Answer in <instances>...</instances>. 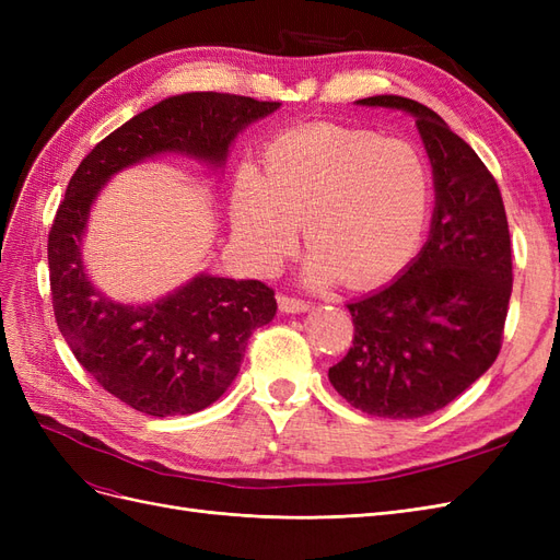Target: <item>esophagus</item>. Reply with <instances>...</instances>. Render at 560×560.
I'll return each instance as SVG.
<instances>
[{
	"label": "esophagus",
	"instance_id": "1",
	"mask_svg": "<svg viewBox=\"0 0 560 560\" xmlns=\"http://www.w3.org/2000/svg\"><path fill=\"white\" fill-rule=\"evenodd\" d=\"M278 306H280V313H284V315H296V313L311 311V303L292 299V296H278Z\"/></svg>",
	"mask_w": 560,
	"mask_h": 560
}]
</instances>
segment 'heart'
<instances>
[{"instance_id":"1","label":"heart","mask_w":560,"mask_h":560,"mask_svg":"<svg viewBox=\"0 0 560 560\" xmlns=\"http://www.w3.org/2000/svg\"><path fill=\"white\" fill-rule=\"evenodd\" d=\"M264 171L238 173L231 196L233 235L254 266L270 270L299 243L311 287L343 280L376 287L399 276L425 241L432 171L422 151L381 132L315 124L268 144Z\"/></svg>"}]
</instances>
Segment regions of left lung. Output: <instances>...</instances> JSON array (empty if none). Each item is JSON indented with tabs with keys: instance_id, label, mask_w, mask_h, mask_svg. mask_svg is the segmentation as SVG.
I'll return each instance as SVG.
<instances>
[{
	"instance_id": "8db88e82",
	"label": "left lung",
	"mask_w": 560,
	"mask_h": 560,
	"mask_svg": "<svg viewBox=\"0 0 560 560\" xmlns=\"http://www.w3.org/2000/svg\"><path fill=\"white\" fill-rule=\"evenodd\" d=\"M354 105L416 118L434 212L428 243L397 280L348 303L354 341L329 381L354 409L411 420L444 409L493 366L512 296L510 226L498 182L442 116L401 95Z\"/></svg>"
}]
</instances>
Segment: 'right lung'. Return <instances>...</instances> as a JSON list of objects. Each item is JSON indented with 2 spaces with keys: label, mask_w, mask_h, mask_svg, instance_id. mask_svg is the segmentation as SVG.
I'll return each mask as SVG.
<instances>
[{
  "label": "right lung",
  "mask_w": 560,
  "mask_h": 560,
  "mask_svg": "<svg viewBox=\"0 0 560 560\" xmlns=\"http://www.w3.org/2000/svg\"><path fill=\"white\" fill-rule=\"evenodd\" d=\"M280 103L226 93H182L140 112L95 144L67 184L48 233L58 329L79 364L135 411L167 418L208 409L235 381L254 329L276 317L268 284L196 273L147 303L100 292L83 261L93 202L130 165L186 156L222 173L238 135Z\"/></svg>",
  "instance_id": "right-lung-1"
}]
</instances>
